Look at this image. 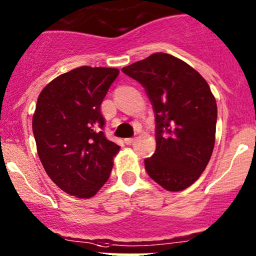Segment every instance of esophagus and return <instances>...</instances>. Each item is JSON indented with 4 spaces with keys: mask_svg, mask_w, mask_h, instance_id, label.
I'll list each match as a JSON object with an SVG mask.
<instances>
[{
    "mask_svg": "<svg viewBox=\"0 0 256 256\" xmlns=\"http://www.w3.org/2000/svg\"><path fill=\"white\" fill-rule=\"evenodd\" d=\"M124 141H125L126 144H131V143H134V137H130V138H125Z\"/></svg>",
    "mask_w": 256,
    "mask_h": 256,
    "instance_id": "1",
    "label": "esophagus"
}]
</instances>
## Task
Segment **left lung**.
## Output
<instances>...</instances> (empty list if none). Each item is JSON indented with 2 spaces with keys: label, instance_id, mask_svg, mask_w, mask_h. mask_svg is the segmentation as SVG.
Wrapping results in <instances>:
<instances>
[{
  "label": "left lung",
  "instance_id": "8db88e82",
  "mask_svg": "<svg viewBox=\"0 0 256 256\" xmlns=\"http://www.w3.org/2000/svg\"><path fill=\"white\" fill-rule=\"evenodd\" d=\"M144 87L156 116V153L144 159L152 180L186 190L206 170L215 144L218 106L204 78L184 60L154 53L122 69Z\"/></svg>",
  "mask_w": 256,
  "mask_h": 256
}]
</instances>
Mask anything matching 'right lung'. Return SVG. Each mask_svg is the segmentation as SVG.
Segmentation results:
<instances>
[{
    "instance_id": "1",
    "label": "right lung",
    "mask_w": 256,
    "mask_h": 256,
    "mask_svg": "<svg viewBox=\"0 0 256 256\" xmlns=\"http://www.w3.org/2000/svg\"><path fill=\"white\" fill-rule=\"evenodd\" d=\"M115 68L80 66L44 87L36 103L32 132L50 180L70 196L91 198L109 178L120 147L103 132L100 104Z\"/></svg>"
}]
</instances>
